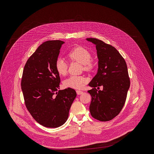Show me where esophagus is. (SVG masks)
Masks as SVG:
<instances>
[{"mask_svg":"<svg viewBox=\"0 0 154 154\" xmlns=\"http://www.w3.org/2000/svg\"><path fill=\"white\" fill-rule=\"evenodd\" d=\"M76 93L78 95H81V94H82L84 93V92L82 91H80V90H76Z\"/></svg>","mask_w":154,"mask_h":154,"instance_id":"esophagus-1","label":"esophagus"}]
</instances>
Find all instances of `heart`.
Returning <instances> with one entry per match:
<instances>
[{"instance_id": "1", "label": "heart", "mask_w": 154, "mask_h": 154, "mask_svg": "<svg viewBox=\"0 0 154 154\" xmlns=\"http://www.w3.org/2000/svg\"><path fill=\"white\" fill-rule=\"evenodd\" d=\"M68 58L71 61H76L81 63L85 70H91L95 66V63L91 59V54L88 50L82 46L73 48L67 54ZM68 65L65 59L58 58L55 62V68L60 75H66ZM88 82L87 78L83 76H70L63 81V85L67 88L81 89Z\"/></svg>"}]
</instances>
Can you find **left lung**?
Wrapping results in <instances>:
<instances>
[{
	"label": "left lung",
	"mask_w": 154,
	"mask_h": 154,
	"mask_svg": "<svg viewBox=\"0 0 154 154\" xmlns=\"http://www.w3.org/2000/svg\"><path fill=\"white\" fill-rule=\"evenodd\" d=\"M95 45L98 59V70L88 84L92 99L89 106L91 116L101 122L111 120L123 109L130 87L126 63L116 48L103 41L88 38ZM103 86L97 91L96 87Z\"/></svg>",
	"instance_id": "obj_1"
}]
</instances>
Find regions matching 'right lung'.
I'll return each instance as SVG.
<instances>
[{"instance_id":"right-lung-1","label":"right lung","mask_w":154,"mask_h":154,"mask_svg":"<svg viewBox=\"0 0 154 154\" xmlns=\"http://www.w3.org/2000/svg\"><path fill=\"white\" fill-rule=\"evenodd\" d=\"M60 40L41 44L28 59L23 70L21 88L25 106L32 117L46 128L63 125L76 97L75 89L59 90L60 78L55 68Z\"/></svg>"}]
</instances>
